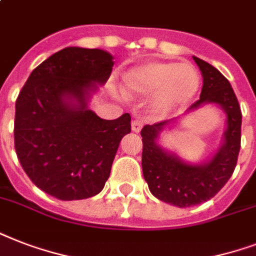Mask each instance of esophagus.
<instances>
[{
  "instance_id": "1",
  "label": "esophagus",
  "mask_w": 256,
  "mask_h": 256,
  "mask_svg": "<svg viewBox=\"0 0 256 256\" xmlns=\"http://www.w3.org/2000/svg\"><path fill=\"white\" fill-rule=\"evenodd\" d=\"M140 128H142V122L138 120H134L132 122V130L134 132H140Z\"/></svg>"
}]
</instances>
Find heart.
I'll use <instances>...</instances> for the list:
<instances>
[{
    "instance_id": "obj_1",
    "label": "heart",
    "mask_w": 256,
    "mask_h": 256,
    "mask_svg": "<svg viewBox=\"0 0 256 256\" xmlns=\"http://www.w3.org/2000/svg\"><path fill=\"white\" fill-rule=\"evenodd\" d=\"M198 70L188 62L148 61L128 70L122 90L128 96H150V108L158 114L178 110L190 102L199 90Z\"/></svg>"
}]
</instances>
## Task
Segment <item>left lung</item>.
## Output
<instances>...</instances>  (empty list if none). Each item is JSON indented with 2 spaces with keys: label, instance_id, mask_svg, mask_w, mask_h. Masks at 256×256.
Listing matches in <instances>:
<instances>
[{
  "label": "left lung",
  "instance_id": "8db88e82",
  "mask_svg": "<svg viewBox=\"0 0 256 256\" xmlns=\"http://www.w3.org/2000/svg\"><path fill=\"white\" fill-rule=\"evenodd\" d=\"M202 72L200 98L188 112L204 104H216L226 114V128L217 152L202 164H191L159 144L160 134L170 130L182 116L156 124H146L140 136L144 142L142 171L152 194L172 206H195L211 199L234 172L240 150L242 112L230 82L214 66L192 57Z\"/></svg>",
  "mask_w": 256,
  "mask_h": 256
}]
</instances>
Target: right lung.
<instances>
[{
  "label": "right lung",
  "mask_w": 256,
  "mask_h": 256,
  "mask_svg": "<svg viewBox=\"0 0 256 256\" xmlns=\"http://www.w3.org/2000/svg\"><path fill=\"white\" fill-rule=\"evenodd\" d=\"M102 49L69 46L32 72L16 100L14 148L32 182L61 200L100 194L120 140L132 132L128 112L112 120L90 110L112 74Z\"/></svg>",
  "instance_id": "add662e5"
}]
</instances>
